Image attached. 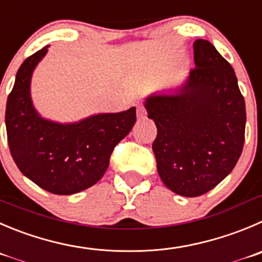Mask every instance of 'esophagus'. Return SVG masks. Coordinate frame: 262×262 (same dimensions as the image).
I'll return each mask as SVG.
<instances>
[{
  "label": "esophagus",
  "mask_w": 262,
  "mask_h": 262,
  "mask_svg": "<svg viewBox=\"0 0 262 262\" xmlns=\"http://www.w3.org/2000/svg\"><path fill=\"white\" fill-rule=\"evenodd\" d=\"M145 114H146L145 108H144L143 105H139L138 106V117H139V118H144V117H145Z\"/></svg>",
  "instance_id": "1"
}]
</instances>
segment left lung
I'll use <instances>...</instances> for the list:
<instances>
[{
    "instance_id": "left-lung-1",
    "label": "left lung",
    "mask_w": 262,
    "mask_h": 262,
    "mask_svg": "<svg viewBox=\"0 0 262 262\" xmlns=\"http://www.w3.org/2000/svg\"><path fill=\"white\" fill-rule=\"evenodd\" d=\"M188 81L171 95L146 99L157 126L151 149L164 185L199 196L231 172L245 144L246 104L235 72L207 39H195Z\"/></svg>"
}]
</instances>
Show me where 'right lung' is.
Returning a JSON list of instances; mask_svg holds the SVG:
<instances>
[{"mask_svg": "<svg viewBox=\"0 0 262 262\" xmlns=\"http://www.w3.org/2000/svg\"><path fill=\"white\" fill-rule=\"evenodd\" d=\"M47 47L27 58L17 71L5 113L7 143L23 175L50 193L69 195L103 178L113 149L135 124L136 108L96 114L71 124L41 118L32 104L29 86Z\"/></svg>", "mask_w": 262, "mask_h": 262, "instance_id": "add662e5", "label": "right lung"}]
</instances>
